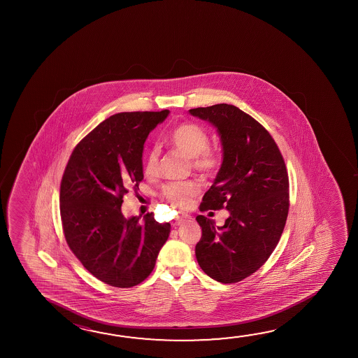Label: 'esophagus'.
Returning <instances> with one entry per match:
<instances>
[{"label":"esophagus","instance_id":"esophagus-1","mask_svg":"<svg viewBox=\"0 0 358 358\" xmlns=\"http://www.w3.org/2000/svg\"><path fill=\"white\" fill-rule=\"evenodd\" d=\"M188 220H191V217H178L176 221H175V223H173V226H180V224H182V223L185 222V221H188Z\"/></svg>","mask_w":358,"mask_h":358}]
</instances>
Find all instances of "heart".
Here are the masks:
<instances>
[{
    "instance_id": "b5f03b06",
    "label": "heart",
    "mask_w": 358,
    "mask_h": 358,
    "mask_svg": "<svg viewBox=\"0 0 358 358\" xmlns=\"http://www.w3.org/2000/svg\"><path fill=\"white\" fill-rule=\"evenodd\" d=\"M172 147L192 161V167L201 173H212L220 164V157L210 145V137L205 129L194 123H181L171 131L169 136ZM159 151L151 148L146 153L143 171L147 176H155L159 171ZM199 185L194 181L171 182L162 189V196L176 207H186L199 194Z\"/></svg>"
}]
</instances>
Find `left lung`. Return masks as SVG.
<instances>
[{"label": "left lung", "instance_id": "8db88e82", "mask_svg": "<svg viewBox=\"0 0 358 358\" xmlns=\"http://www.w3.org/2000/svg\"><path fill=\"white\" fill-rule=\"evenodd\" d=\"M189 113L213 124L222 143L221 169L199 210L229 213L221 227L196 217L202 227L196 258L215 281L236 283L255 273L281 238L289 208L286 164L268 131L238 107L220 103Z\"/></svg>", "mask_w": 358, "mask_h": 358}]
</instances>
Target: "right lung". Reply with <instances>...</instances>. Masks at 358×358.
<instances>
[{"label":"right lung","instance_id":"add662e5","mask_svg":"<svg viewBox=\"0 0 358 358\" xmlns=\"http://www.w3.org/2000/svg\"><path fill=\"white\" fill-rule=\"evenodd\" d=\"M170 111L121 112L101 122L71 153L59 187L66 242L100 281L134 287L152 272L170 223L153 213L124 218L123 196L143 180L147 136Z\"/></svg>","mask_w":358,"mask_h":358}]
</instances>
